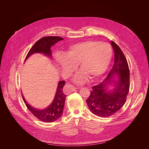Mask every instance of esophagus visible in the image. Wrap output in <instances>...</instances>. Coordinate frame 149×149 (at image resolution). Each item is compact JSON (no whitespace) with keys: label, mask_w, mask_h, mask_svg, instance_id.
Returning a JSON list of instances; mask_svg holds the SVG:
<instances>
[{"label":"esophagus","mask_w":149,"mask_h":149,"mask_svg":"<svg viewBox=\"0 0 149 149\" xmlns=\"http://www.w3.org/2000/svg\"><path fill=\"white\" fill-rule=\"evenodd\" d=\"M77 88L74 87L73 86H72L71 84H66L65 86V87L63 88V93L66 94H69V93L74 91Z\"/></svg>","instance_id":"esophagus-1"}]
</instances>
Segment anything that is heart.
Segmentation results:
<instances>
[{
  "label": "heart",
  "mask_w": 149,
  "mask_h": 149,
  "mask_svg": "<svg viewBox=\"0 0 149 149\" xmlns=\"http://www.w3.org/2000/svg\"><path fill=\"white\" fill-rule=\"evenodd\" d=\"M112 56L110 45L95 40H88L71 45L66 55L57 53L55 59L64 73L69 75L79 65L82 71L78 72L73 77V81L82 84L89 76L92 79L100 77L105 73Z\"/></svg>",
  "instance_id": "obj_1"
}]
</instances>
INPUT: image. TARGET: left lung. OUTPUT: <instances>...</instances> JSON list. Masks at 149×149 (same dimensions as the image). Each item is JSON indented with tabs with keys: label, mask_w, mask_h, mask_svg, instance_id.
Instances as JSON below:
<instances>
[{
	"label": "left lung",
	"mask_w": 149,
	"mask_h": 149,
	"mask_svg": "<svg viewBox=\"0 0 149 149\" xmlns=\"http://www.w3.org/2000/svg\"><path fill=\"white\" fill-rule=\"evenodd\" d=\"M111 45L114 52V63L106 78L93 87L86 100L92 113L101 118L116 114L126 101L129 91V68L127 60L119 46Z\"/></svg>",
	"instance_id": "left-lung-1"
}]
</instances>
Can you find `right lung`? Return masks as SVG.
<instances>
[{
  "mask_svg": "<svg viewBox=\"0 0 149 149\" xmlns=\"http://www.w3.org/2000/svg\"><path fill=\"white\" fill-rule=\"evenodd\" d=\"M63 40V38L56 37V36L45 37L39 40L30 49L25 58V61L30 56L35 53H42L52 59V47L55 45V44L57 42ZM65 84V81H60L58 82L55 95L52 102L45 109H38V108L31 106L26 101L23 94L22 93V97L24 99L25 105L36 118L43 122L52 123V122L58 119L63 114L66 97V95H65L63 91V88Z\"/></svg>",
  "mask_w": 149,
  "mask_h": 149,
  "instance_id": "obj_1",
  "label": "right lung"
}]
</instances>
